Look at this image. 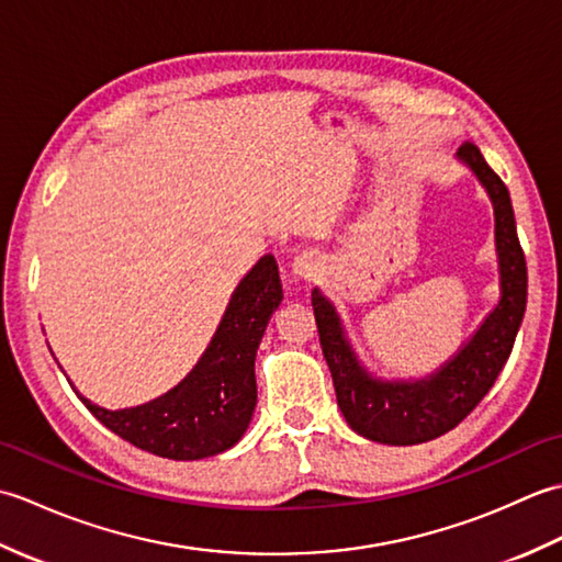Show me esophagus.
<instances>
[{
    "label": "esophagus",
    "mask_w": 562,
    "mask_h": 562,
    "mask_svg": "<svg viewBox=\"0 0 562 562\" xmlns=\"http://www.w3.org/2000/svg\"><path fill=\"white\" fill-rule=\"evenodd\" d=\"M318 268H321V262L312 254V250H304V254H300L292 260V274L302 282H312L318 274Z\"/></svg>",
    "instance_id": "esophagus-1"
}]
</instances>
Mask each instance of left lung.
<instances>
[{"mask_svg":"<svg viewBox=\"0 0 562 562\" xmlns=\"http://www.w3.org/2000/svg\"><path fill=\"white\" fill-rule=\"evenodd\" d=\"M457 159L479 178L493 202L499 300L445 364L423 379L372 374L357 357L338 308L318 288L312 292L321 348L336 386L338 408L357 435L379 445H423L457 427L503 372L527 312V260L519 246L509 190L471 142L459 147Z\"/></svg>","mask_w":562,"mask_h":562,"instance_id":"obj_1","label":"left lung"}]
</instances>
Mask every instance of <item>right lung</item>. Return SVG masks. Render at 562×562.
Wrapping results in <instances>:
<instances>
[{"instance_id": "add662e5", "label": "right lung", "mask_w": 562, "mask_h": 562, "mask_svg": "<svg viewBox=\"0 0 562 562\" xmlns=\"http://www.w3.org/2000/svg\"><path fill=\"white\" fill-rule=\"evenodd\" d=\"M282 302L278 262L268 254L236 284L198 364L164 396L109 411L83 398L99 423L130 445L164 459L195 461L232 449L256 411V352Z\"/></svg>"}]
</instances>
